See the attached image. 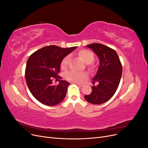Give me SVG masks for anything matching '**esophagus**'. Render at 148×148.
<instances>
[{"mask_svg": "<svg viewBox=\"0 0 148 148\" xmlns=\"http://www.w3.org/2000/svg\"><path fill=\"white\" fill-rule=\"evenodd\" d=\"M76 84H77V85H78L79 86H80V87H83V86H84V84H82V83H76Z\"/></svg>", "mask_w": 148, "mask_h": 148, "instance_id": "34e87169", "label": "esophagus"}]
</instances>
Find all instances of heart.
I'll list each match as a JSON object with an SVG mask.
<instances>
[{
	"mask_svg": "<svg viewBox=\"0 0 148 148\" xmlns=\"http://www.w3.org/2000/svg\"><path fill=\"white\" fill-rule=\"evenodd\" d=\"M77 55L84 63H86L87 68L88 70L94 72L96 70V65L92 62L95 59V54L91 51L88 50V49H81L77 53ZM70 57L69 56L65 57L62 60L60 63L61 69L64 70H65L69 66ZM65 78L68 81L75 83H83L85 79L88 78V73L86 72L78 73L75 72L74 71H70L67 73L65 76Z\"/></svg>",
	"mask_w": 148,
	"mask_h": 148,
	"instance_id": "heart-1",
	"label": "heart"
}]
</instances>
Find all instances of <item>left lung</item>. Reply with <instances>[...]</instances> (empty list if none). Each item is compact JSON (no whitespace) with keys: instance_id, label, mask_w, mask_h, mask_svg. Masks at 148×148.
Listing matches in <instances>:
<instances>
[{"instance_id":"left-lung-1","label":"left lung","mask_w":148,"mask_h":148,"mask_svg":"<svg viewBox=\"0 0 148 148\" xmlns=\"http://www.w3.org/2000/svg\"><path fill=\"white\" fill-rule=\"evenodd\" d=\"M98 56L100 64L97 72L92 79L90 95H85L88 102L93 104H101L112 97L119 87L122 74V65L117 52L113 49L99 43L86 46Z\"/></svg>"}]
</instances>
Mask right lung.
<instances>
[{
	"instance_id": "right-lung-1",
	"label": "right lung",
	"mask_w": 148,
	"mask_h": 148,
	"mask_svg": "<svg viewBox=\"0 0 148 148\" xmlns=\"http://www.w3.org/2000/svg\"><path fill=\"white\" fill-rule=\"evenodd\" d=\"M76 48L47 46L29 56L26 66L25 79L31 93L39 102L51 106L63 101L70 83L60 80L59 84L53 85L52 80L59 78L62 60Z\"/></svg>"
}]
</instances>
